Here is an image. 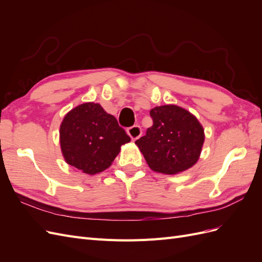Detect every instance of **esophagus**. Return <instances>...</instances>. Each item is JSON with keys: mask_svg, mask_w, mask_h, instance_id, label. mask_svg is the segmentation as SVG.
Returning <instances> with one entry per match:
<instances>
[{"mask_svg": "<svg viewBox=\"0 0 262 262\" xmlns=\"http://www.w3.org/2000/svg\"><path fill=\"white\" fill-rule=\"evenodd\" d=\"M126 132H128L129 137L132 139V141L138 140L142 136V130L140 128V125H133L126 130Z\"/></svg>", "mask_w": 262, "mask_h": 262, "instance_id": "34e87169", "label": "esophagus"}]
</instances>
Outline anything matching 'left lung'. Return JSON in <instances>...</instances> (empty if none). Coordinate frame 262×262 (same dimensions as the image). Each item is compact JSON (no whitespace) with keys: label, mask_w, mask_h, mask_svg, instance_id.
<instances>
[{"label":"left lung","mask_w":262,"mask_h":262,"mask_svg":"<svg viewBox=\"0 0 262 262\" xmlns=\"http://www.w3.org/2000/svg\"><path fill=\"white\" fill-rule=\"evenodd\" d=\"M153 125L136 141L153 171L176 175L198 162L204 143V130L188 110L176 105L157 106L149 112Z\"/></svg>","instance_id":"1"}]
</instances>
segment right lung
<instances>
[{"mask_svg": "<svg viewBox=\"0 0 262 262\" xmlns=\"http://www.w3.org/2000/svg\"><path fill=\"white\" fill-rule=\"evenodd\" d=\"M130 141L117 119L95 102L70 110L60 125V146L66 162L89 175L107 169L121 146Z\"/></svg>", "mask_w": 262, "mask_h": 262, "instance_id": "right-lung-1", "label": "right lung"}]
</instances>
